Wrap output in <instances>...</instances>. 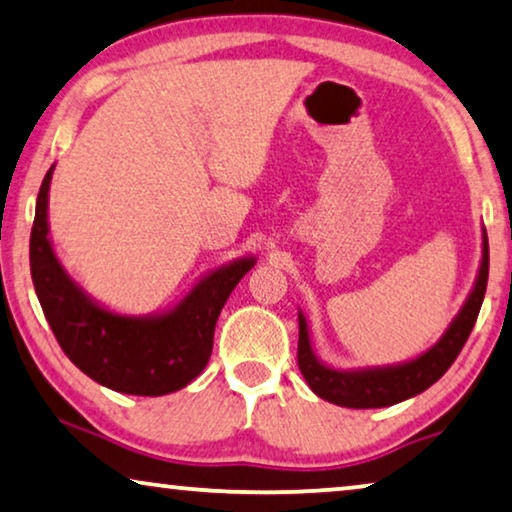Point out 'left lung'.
<instances>
[{
    "label": "left lung",
    "mask_w": 512,
    "mask_h": 512,
    "mask_svg": "<svg viewBox=\"0 0 512 512\" xmlns=\"http://www.w3.org/2000/svg\"><path fill=\"white\" fill-rule=\"evenodd\" d=\"M487 271H490V246H487V232L483 230V257H480L474 287H471L467 301L462 303L460 312L430 349H425L416 358L393 365H372V368L352 370L326 365L312 349L308 319L299 310V368L303 379L308 381L312 393L322 400L349 409L391 407V404L427 391L451 368L471 329H474L480 305L485 299Z\"/></svg>",
    "instance_id": "8db88e82"
}]
</instances>
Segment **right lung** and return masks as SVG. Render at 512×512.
<instances>
[{
    "label": "right lung",
    "instance_id": "1",
    "mask_svg": "<svg viewBox=\"0 0 512 512\" xmlns=\"http://www.w3.org/2000/svg\"><path fill=\"white\" fill-rule=\"evenodd\" d=\"M52 172L55 165L38 190L29 266L43 315L64 354L87 377L117 393L156 398L188 386L207 368L220 310L257 259L239 257L204 273L163 312H114L68 276L55 253L48 223Z\"/></svg>",
    "mask_w": 512,
    "mask_h": 512
}]
</instances>
